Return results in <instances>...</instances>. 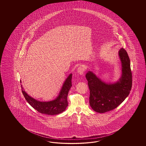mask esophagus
Listing matches in <instances>:
<instances>
[{"instance_id": "esophagus-1", "label": "esophagus", "mask_w": 146, "mask_h": 146, "mask_svg": "<svg viewBox=\"0 0 146 146\" xmlns=\"http://www.w3.org/2000/svg\"><path fill=\"white\" fill-rule=\"evenodd\" d=\"M85 72V69L82 67H79L77 69V72L79 74H81V75H82Z\"/></svg>"}]
</instances>
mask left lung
Segmentation results:
<instances>
[{"mask_svg": "<svg viewBox=\"0 0 146 146\" xmlns=\"http://www.w3.org/2000/svg\"><path fill=\"white\" fill-rule=\"evenodd\" d=\"M118 55L122 74L117 82L106 84L91 71L86 74L90 90V105L96 112L103 113L115 109L130 93L132 87L130 59L123 48L119 50Z\"/></svg>", "mask_w": 146, "mask_h": 146, "instance_id": "8db88e82", "label": "left lung"}]
</instances>
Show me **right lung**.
Instances as JSON below:
<instances>
[{
	"label": "right lung",
	"mask_w": 146,
	"mask_h": 146,
	"mask_svg": "<svg viewBox=\"0 0 146 146\" xmlns=\"http://www.w3.org/2000/svg\"><path fill=\"white\" fill-rule=\"evenodd\" d=\"M72 74H69L63 84L62 88L56 99L48 102H41L28 95L22 88V92L28 103L42 114L54 115L64 112L68 106L67 96L72 87ZM21 82V81H20Z\"/></svg>",
	"instance_id": "add662e5"
}]
</instances>
